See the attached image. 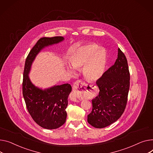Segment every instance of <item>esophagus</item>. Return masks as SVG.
I'll return each instance as SVG.
<instances>
[{"label": "esophagus", "instance_id": "34e87169", "mask_svg": "<svg viewBox=\"0 0 153 153\" xmlns=\"http://www.w3.org/2000/svg\"><path fill=\"white\" fill-rule=\"evenodd\" d=\"M86 88V84L82 80H77L74 84L73 85V91L71 95V99L73 101H77V95L79 92L82 91Z\"/></svg>", "mask_w": 153, "mask_h": 153}]
</instances>
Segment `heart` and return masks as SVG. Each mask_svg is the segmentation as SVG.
<instances>
[{"instance_id": "b5f03b06", "label": "heart", "mask_w": 153, "mask_h": 153, "mask_svg": "<svg viewBox=\"0 0 153 153\" xmlns=\"http://www.w3.org/2000/svg\"><path fill=\"white\" fill-rule=\"evenodd\" d=\"M94 44L87 45L77 49L70 58L71 66H67L69 72L74 74L75 69L82 68L84 76L89 80H97L103 76L106 65V53Z\"/></svg>"}]
</instances>
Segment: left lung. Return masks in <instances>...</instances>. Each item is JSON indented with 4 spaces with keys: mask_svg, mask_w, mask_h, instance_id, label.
I'll list each match as a JSON object with an SVG mask.
<instances>
[{
    "mask_svg": "<svg viewBox=\"0 0 153 153\" xmlns=\"http://www.w3.org/2000/svg\"><path fill=\"white\" fill-rule=\"evenodd\" d=\"M99 94L92 101V111L87 116L88 124L105 128L117 120L125 110L130 87L127 58L118 48L117 58L98 80Z\"/></svg>",
    "mask_w": 153,
    "mask_h": 153,
    "instance_id": "obj_1",
    "label": "left lung"
}]
</instances>
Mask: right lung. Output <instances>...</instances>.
<instances>
[{
    "label": "right lung",
    "instance_id": "obj_1",
    "mask_svg": "<svg viewBox=\"0 0 153 153\" xmlns=\"http://www.w3.org/2000/svg\"><path fill=\"white\" fill-rule=\"evenodd\" d=\"M64 40L62 36L40 39L30 50L25 62L23 95L26 108L36 123L46 129H56L65 123L68 98L72 87L69 84H65L42 89L33 84L29 74L36 57L42 50Z\"/></svg>",
    "mask_w": 153,
    "mask_h": 153
}]
</instances>
